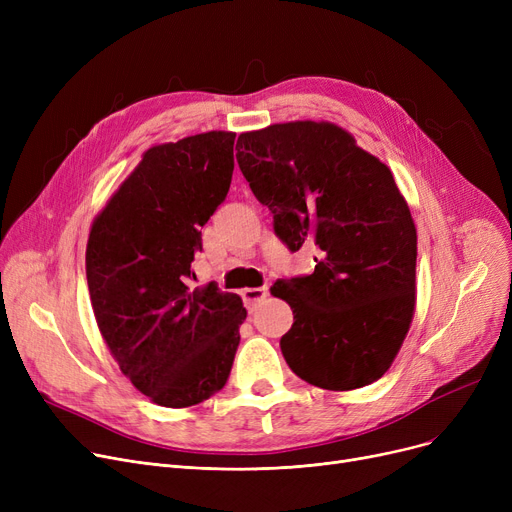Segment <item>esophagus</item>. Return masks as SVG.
I'll list each match as a JSON object with an SVG mask.
<instances>
[{
    "label": "esophagus",
    "mask_w": 512,
    "mask_h": 512,
    "mask_svg": "<svg viewBox=\"0 0 512 512\" xmlns=\"http://www.w3.org/2000/svg\"><path fill=\"white\" fill-rule=\"evenodd\" d=\"M265 297H267V288L265 286L242 290V299H245V305H247L249 311H253L257 307V303H261Z\"/></svg>",
    "instance_id": "34e87169"
}]
</instances>
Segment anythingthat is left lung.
I'll return each instance as SVG.
<instances>
[{
  "label": "left lung",
  "instance_id": "obj_1",
  "mask_svg": "<svg viewBox=\"0 0 512 512\" xmlns=\"http://www.w3.org/2000/svg\"><path fill=\"white\" fill-rule=\"evenodd\" d=\"M236 159L294 253L319 247L311 276L278 280L294 315L280 348L301 380L355 390L380 380L415 313L417 230L390 168L330 122L242 132Z\"/></svg>",
  "mask_w": 512,
  "mask_h": 512
}]
</instances>
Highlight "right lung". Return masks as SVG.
Returning a JSON list of instances; mask_svg holds the SVG:
<instances>
[{"label":"right lung","mask_w":512,"mask_h":512,"mask_svg":"<svg viewBox=\"0 0 512 512\" xmlns=\"http://www.w3.org/2000/svg\"><path fill=\"white\" fill-rule=\"evenodd\" d=\"M234 132L155 145L97 215L87 282L120 371L155 405L184 409L220 392L247 317L238 294L191 288L201 228L224 203Z\"/></svg>","instance_id":"right-lung-1"}]
</instances>
